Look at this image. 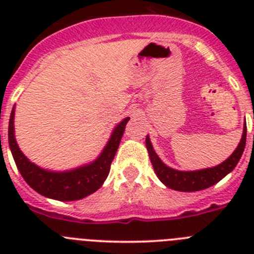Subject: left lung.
I'll list each match as a JSON object with an SVG mask.
<instances>
[{
  "instance_id": "1",
  "label": "left lung",
  "mask_w": 254,
  "mask_h": 254,
  "mask_svg": "<svg viewBox=\"0 0 254 254\" xmlns=\"http://www.w3.org/2000/svg\"><path fill=\"white\" fill-rule=\"evenodd\" d=\"M246 140L247 128L244 127L241 142L235 149V151L225 161H223V163L214 168L193 170V172H181V170H176L173 168L167 167L159 159L156 152L152 149L149 136H146V147L155 173H156L158 178L163 182L164 185L172 188V190H181V192H194V190H202L205 188L216 185L217 182L221 181L224 177L228 176L229 173L237 167L238 161L241 159L244 147H246Z\"/></svg>"
}]
</instances>
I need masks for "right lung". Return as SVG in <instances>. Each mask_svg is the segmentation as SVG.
I'll return each instance as SVG.
<instances>
[{"label":"right lung","mask_w":254,"mask_h":254,"mask_svg":"<svg viewBox=\"0 0 254 254\" xmlns=\"http://www.w3.org/2000/svg\"><path fill=\"white\" fill-rule=\"evenodd\" d=\"M13 114H15V108H12L10 122H8V145L20 174L38 193L58 201L81 199L102 187L109 174L111 164L117 149L120 146L126 125L129 121V118H125L117 126L108 141L107 146L99 155V158L93 163L68 172H51L37 167L19 149L13 133Z\"/></svg>","instance_id":"1"}]
</instances>
